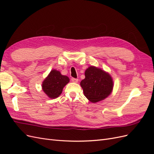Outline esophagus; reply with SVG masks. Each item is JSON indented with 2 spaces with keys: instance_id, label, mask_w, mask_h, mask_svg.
Masks as SVG:
<instances>
[{
  "instance_id": "esophagus-1",
  "label": "esophagus",
  "mask_w": 154,
  "mask_h": 154,
  "mask_svg": "<svg viewBox=\"0 0 154 154\" xmlns=\"http://www.w3.org/2000/svg\"><path fill=\"white\" fill-rule=\"evenodd\" d=\"M71 81H72V82H74V83H78V79L72 78H71Z\"/></svg>"
}]
</instances>
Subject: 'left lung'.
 <instances>
[{
    "mask_svg": "<svg viewBox=\"0 0 154 154\" xmlns=\"http://www.w3.org/2000/svg\"><path fill=\"white\" fill-rule=\"evenodd\" d=\"M85 76L80 85L85 96L92 103L105 100L112 92V78L101 68L92 66L88 67L85 70Z\"/></svg>",
    "mask_w": 154,
    "mask_h": 154,
    "instance_id": "left-lung-1",
    "label": "left lung"
}]
</instances>
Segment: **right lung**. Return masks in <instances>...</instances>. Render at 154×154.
Here are the masks:
<instances>
[{
  "instance_id": "1",
  "label": "right lung",
  "mask_w": 154,
  "mask_h": 154,
  "mask_svg": "<svg viewBox=\"0 0 154 154\" xmlns=\"http://www.w3.org/2000/svg\"><path fill=\"white\" fill-rule=\"evenodd\" d=\"M69 81L68 76L62 75L57 70L53 69L43 81L42 87L49 98L54 99L62 94L63 87Z\"/></svg>"
}]
</instances>
